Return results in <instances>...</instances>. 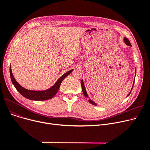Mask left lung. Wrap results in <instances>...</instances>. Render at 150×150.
<instances>
[{"instance_id": "8db88e82", "label": "left lung", "mask_w": 150, "mask_h": 150, "mask_svg": "<svg viewBox=\"0 0 150 150\" xmlns=\"http://www.w3.org/2000/svg\"><path fill=\"white\" fill-rule=\"evenodd\" d=\"M124 42H125V43L127 44V45H129V46H131V43H130V42H129V41L128 40V38H124ZM81 88H82V91H83V94H84V97H86V98H88V93H87V92H86V89H85V87H84V83H83V80L81 81ZM134 83H133V85H132V88H131V91L129 92V93H128V96H129V94L131 93V91H132V88H133V86H134ZM127 96V97H128ZM89 102L90 103H91L92 105H97V104L95 103V102H93L92 100H91L90 98L89 99Z\"/></svg>"}]
</instances>
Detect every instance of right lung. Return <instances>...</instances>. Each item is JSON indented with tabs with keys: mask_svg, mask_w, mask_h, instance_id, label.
I'll return each mask as SVG.
<instances>
[{
	"mask_svg": "<svg viewBox=\"0 0 150 150\" xmlns=\"http://www.w3.org/2000/svg\"><path fill=\"white\" fill-rule=\"evenodd\" d=\"M73 70L74 69L70 70L68 71V72H67L66 73H65L63 75H62V76H61L59 78L58 81L55 83V84L50 88L45 91H30L22 87V86L16 81L12 73L11 66H10V73L11 80L12 83L16 89H17V91L21 94L22 96L29 100H36V101L47 100L53 98L55 95H56V93L58 91L62 80L64 79L66 76H68L71 72H72Z\"/></svg>",
	"mask_w": 150,
	"mask_h": 150,
	"instance_id": "right-lung-1",
	"label": "right lung"
}]
</instances>
